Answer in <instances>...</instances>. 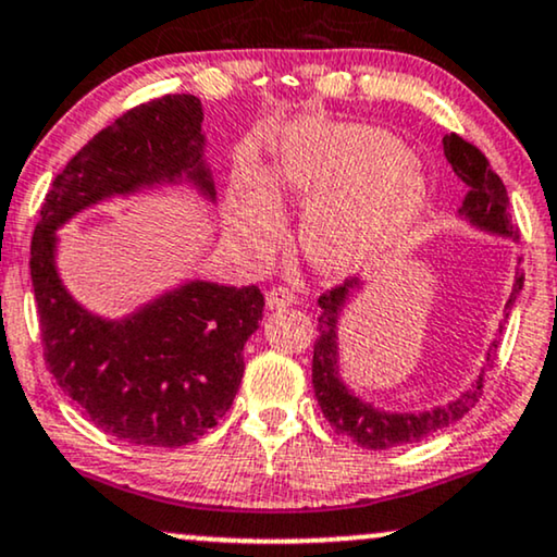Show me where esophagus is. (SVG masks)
<instances>
[{"label": "esophagus", "mask_w": 557, "mask_h": 557, "mask_svg": "<svg viewBox=\"0 0 557 557\" xmlns=\"http://www.w3.org/2000/svg\"><path fill=\"white\" fill-rule=\"evenodd\" d=\"M295 302V293L290 290V287H272V290H267V306L272 308V311H280V308H287L293 306Z\"/></svg>", "instance_id": "obj_1"}]
</instances>
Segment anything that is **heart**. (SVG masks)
<instances>
[{
  "mask_svg": "<svg viewBox=\"0 0 557 557\" xmlns=\"http://www.w3.org/2000/svg\"><path fill=\"white\" fill-rule=\"evenodd\" d=\"M274 180L287 197L308 206L300 246L315 270L357 272L391 255L411 234L429 202V185L408 146L393 133L360 123L308 125L280 151ZM272 195L257 197L249 234H277Z\"/></svg>",
  "mask_w": 557,
  "mask_h": 557,
  "instance_id": "heart-1",
  "label": "heart"
}]
</instances>
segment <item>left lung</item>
I'll list each match as a JSON object with an SVG mask.
<instances>
[{
  "instance_id": "left-lung-1",
  "label": "left lung",
  "mask_w": 557,
  "mask_h": 557,
  "mask_svg": "<svg viewBox=\"0 0 557 557\" xmlns=\"http://www.w3.org/2000/svg\"><path fill=\"white\" fill-rule=\"evenodd\" d=\"M445 157L453 164L455 174L470 187L466 200H462L460 213L468 218L470 223L491 234L511 236L513 242L519 238L517 226L511 223V210H509V195L498 174L491 169L485 153L470 140L460 138L457 133L445 136ZM524 285V272L517 270L513 277L511 295L506 300V315H509L513 300H517L519 290ZM360 287V280H347L339 287H331L319 298V339L313 344V391L315 400H319L323 417L329 419V424L336 429V434L349 436L351 442L364 449H388L400 445H413L421 442L424 436L440 432L449 424H455L457 419H462L470 408L475 406V400L481 398L483 391V375L485 368H494L498 339L491 344L488 357H485V368L473 383V388L462 393L460 398H455L453 404L436 406L432 411L421 413H388L377 411L370 404H364L357 396H351L347 385L339 377V351H336V323H339L342 306L349 298V290ZM504 329V326H502ZM498 329V334H502Z\"/></svg>"
}]
</instances>
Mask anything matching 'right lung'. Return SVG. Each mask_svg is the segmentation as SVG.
<instances>
[{"label": "right lung", "mask_w": 557, "mask_h": 557, "mask_svg": "<svg viewBox=\"0 0 557 557\" xmlns=\"http://www.w3.org/2000/svg\"><path fill=\"white\" fill-rule=\"evenodd\" d=\"M200 123L193 95H164L125 112L55 174L30 244L48 370L91 424L144 447L189 445L226 417L264 295L257 285L195 280L128 319H97L61 285L53 231L91 202L159 182L185 177L213 200Z\"/></svg>", "instance_id": "right-lung-1"}]
</instances>
